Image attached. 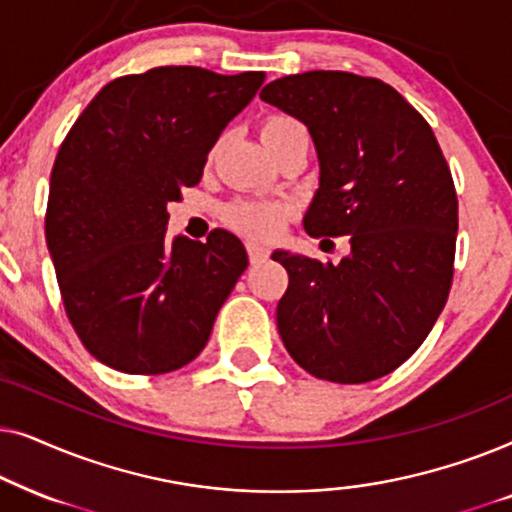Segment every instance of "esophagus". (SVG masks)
Returning a JSON list of instances; mask_svg holds the SVG:
<instances>
[{"instance_id":"obj_1","label":"esophagus","mask_w":512,"mask_h":512,"mask_svg":"<svg viewBox=\"0 0 512 512\" xmlns=\"http://www.w3.org/2000/svg\"><path fill=\"white\" fill-rule=\"evenodd\" d=\"M247 254H249V263L256 265V263H263L265 258L270 256L268 247H263V244L258 242H247Z\"/></svg>"}]
</instances>
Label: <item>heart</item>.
<instances>
[{"mask_svg": "<svg viewBox=\"0 0 512 512\" xmlns=\"http://www.w3.org/2000/svg\"><path fill=\"white\" fill-rule=\"evenodd\" d=\"M261 139L268 146L272 156L289 149L291 144L310 142L307 137L305 125L298 118L286 116V114H270L261 121ZM223 219L230 228H235L237 233L256 237V240H272L279 230L284 228L289 212L284 205L277 202H261V200H237L230 202L223 212Z\"/></svg>", "mask_w": 512, "mask_h": 512, "instance_id": "b5f03b06", "label": "heart"}]
</instances>
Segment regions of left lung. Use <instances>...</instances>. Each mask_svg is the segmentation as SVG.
<instances>
[{
	"instance_id": "obj_1",
	"label": "left lung",
	"mask_w": 512,
	"mask_h": 512,
	"mask_svg": "<svg viewBox=\"0 0 512 512\" xmlns=\"http://www.w3.org/2000/svg\"><path fill=\"white\" fill-rule=\"evenodd\" d=\"M261 100L310 130L319 188L312 237L347 235L338 265L289 251L277 328L319 380L361 384L408 361L450 296L457 193L431 125L389 83L349 72L284 76Z\"/></svg>"
}]
</instances>
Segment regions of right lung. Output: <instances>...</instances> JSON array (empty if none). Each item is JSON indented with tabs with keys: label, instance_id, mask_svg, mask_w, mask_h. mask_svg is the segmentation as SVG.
I'll return each instance as SVG.
<instances>
[{
	"label": "right lung",
	"instance_id": "add662e5",
	"mask_svg": "<svg viewBox=\"0 0 512 512\" xmlns=\"http://www.w3.org/2000/svg\"><path fill=\"white\" fill-rule=\"evenodd\" d=\"M263 81V72L202 67L121 76L67 132L51 172L46 244L67 317L104 366L160 375L205 349L249 258L221 228L207 242H167V202L198 184L207 153Z\"/></svg>",
	"mask_w": 512,
	"mask_h": 512
}]
</instances>
